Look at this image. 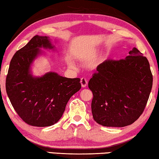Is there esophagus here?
I'll return each mask as SVG.
<instances>
[{
  "mask_svg": "<svg viewBox=\"0 0 159 159\" xmlns=\"http://www.w3.org/2000/svg\"><path fill=\"white\" fill-rule=\"evenodd\" d=\"M80 82H81L82 87H85L87 85V80L85 77L81 78V81H80Z\"/></svg>",
  "mask_w": 159,
  "mask_h": 159,
  "instance_id": "34e87169",
  "label": "esophagus"
}]
</instances>
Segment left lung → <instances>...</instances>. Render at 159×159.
I'll return each instance as SVG.
<instances>
[{"label": "left lung", "mask_w": 159, "mask_h": 159, "mask_svg": "<svg viewBox=\"0 0 159 159\" xmlns=\"http://www.w3.org/2000/svg\"><path fill=\"white\" fill-rule=\"evenodd\" d=\"M152 84L150 64L136 48L125 59L103 61L88 83L94 120L106 127L131 125L144 111Z\"/></svg>", "instance_id": "8db88e82"}]
</instances>
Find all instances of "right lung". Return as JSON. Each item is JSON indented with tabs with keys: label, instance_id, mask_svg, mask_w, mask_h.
<instances>
[{
	"label": "right lung",
	"instance_id": "obj_1",
	"mask_svg": "<svg viewBox=\"0 0 159 159\" xmlns=\"http://www.w3.org/2000/svg\"><path fill=\"white\" fill-rule=\"evenodd\" d=\"M40 47H53L47 36H34L11 59L6 89L18 116L31 126L47 127L61 118L69 100L81 89L80 78H66L54 72L33 77L30 65Z\"/></svg>",
	"mask_w": 159,
	"mask_h": 159
}]
</instances>
